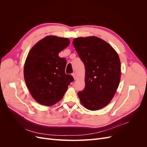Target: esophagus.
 I'll use <instances>...</instances> for the list:
<instances>
[{
	"instance_id": "obj_1",
	"label": "esophagus",
	"mask_w": 147,
	"mask_h": 147,
	"mask_svg": "<svg viewBox=\"0 0 147 147\" xmlns=\"http://www.w3.org/2000/svg\"><path fill=\"white\" fill-rule=\"evenodd\" d=\"M72 75V76H73L75 80H76V78H77V75H76V74H75V73H73Z\"/></svg>"
}]
</instances>
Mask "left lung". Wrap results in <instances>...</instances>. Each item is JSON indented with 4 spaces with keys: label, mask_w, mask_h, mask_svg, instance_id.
<instances>
[{
    "label": "left lung",
    "mask_w": 147,
    "mask_h": 147,
    "mask_svg": "<svg viewBox=\"0 0 147 147\" xmlns=\"http://www.w3.org/2000/svg\"><path fill=\"white\" fill-rule=\"evenodd\" d=\"M73 45L85 68V87L78 92L81 103L92 111L112 100L121 78V63L114 49L97 37H78Z\"/></svg>",
    "instance_id": "obj_1"
}]
</instances>
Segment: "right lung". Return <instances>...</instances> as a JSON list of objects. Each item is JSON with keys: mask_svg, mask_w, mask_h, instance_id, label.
<instances>
[{"mask_svg": "<svg viewBox=\"0 0 147 147\" xmlns=\"http://www.w3.org/2000/svg\"><path fill=\"white\" fill-rule=\"evenodd\" d=\"M67 38L48 35L30 50L24 67V80L33 98L38 103L51 106L63 98L74 81L65 74L67 61L59 53L68 47Z\"/></svg>", "mask_w": 147, "mask_h": 147, "instance_id": "add662e5", "label": "right lung"}]
</instances>
